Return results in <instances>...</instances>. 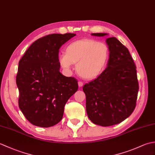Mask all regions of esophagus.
I'll return each instance as SVG.
<instances>
[{"label": "esophagus", "mask_w": 155, "mask_h": 155, "mask_svg": "<svg viewBox=\"0 0 155 155\" xmlns=\"http://www.w3.org/2000/svg\"><path fill=\"white\" fill-rule=\"evenodd\" d=\"M78 87H82L83 86V84H84L83 83V82H82V81H79V82H78Z\"/></svg>", "instance_id": "1"}]
</instances>
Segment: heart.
<instances>
[{
	"label": "heart",
	"mask_w": 155,
	"mask_h": 155,
	"mask_svg": "<svg viewBox=\"0 0 155 155\" xmlns=\"http://www.w3.org/2000/svg\"><path fill=\"white\" fill-rule=\"evenodd\" d=\"M110 51L108 45L90 38L71 42L65 49V54L59 55L61 67L68 71L76 64L78 74L85 79H94L106 68Z\"/></svg>",
	"instance_id": "1"
}]
</instances>
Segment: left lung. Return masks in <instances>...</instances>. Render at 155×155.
Masks as SVG:
<instances>
[{"label":"left lung","mask_w":155,"mask_h":155,"mask_svg":"<svg viewBox=\"0 0 155 155\" xmlns=\"http://www.w3.org/2000/svg\"><path fill=\"white\" fill-rule=\"evenodd\" d=\"M106 41L110 51L107 67L83 88L88 118L103 127L118 124L129 117L135 108L139 92L137 67L128 48L115 37Z\"/></svg>","instance_id":"left-lung-1"}]
</instances>
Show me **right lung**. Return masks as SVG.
Listing matches in <instances>:
<instances>
[{
	"instance_id": "right-lung-1",
	"label": "right lung",
	"mask_w": 155,
	"mask_h": 155,
	"mask_svg": "<svg viewBox=\"0 0 155 155\" xmlns=\"http://www.w3.org/2000/svg\"><path fill=\"white\" fill-rule=\"evenodd\" d=\"M75 35L52 34L38 38L19 61L16 78L18 106L35 126L50 127L58 123L65 104L78 90L77 80L62 75L58 62L59 49Z\"/></svg>"
}]
</instances>
